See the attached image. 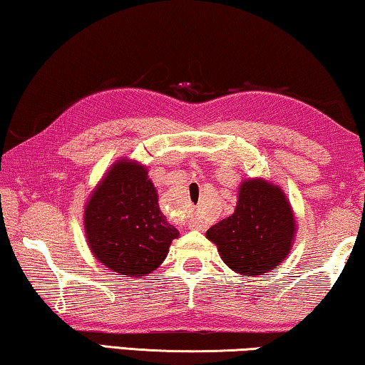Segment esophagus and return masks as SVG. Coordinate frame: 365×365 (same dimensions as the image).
I'll return each mask as SVG.
<instances>
[{"label":"esophagus","mask_w":365,"mask_h":365,"mask_svg":"<svg viewBox=\"0 0 365 365\" xmlns=\"http://www.w3.org/2000/svg\"><path fill=\"white\" fill-rule=\"evenodd\" d=\"M189 227H191V229H197V231H204V229H206L207 226H206V222L201 221V219L192 217L191 221H189Z\"/></svg>","instance_id":"1"}]
</instances>
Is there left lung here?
Listing matches in <instances>:
<instances>
[{"mask_svg":"<svg viewBox=\"0 0 365 365\" xmlns=\"http://www.w3.org/2000/svg\"><path fill=\"white\" fill-rule=\"evenodd\" d=\"M294 232L292 209L281 189L262 179H249L241 186L232 216L209 227L206 236L232 271L259 276L282 262Z\"/></svg>","mask_w":365,"mask_h":365,"instance_id":"obj_1","label":"left lung"}]
</instances>
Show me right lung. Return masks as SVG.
I'll use <instances>...</instances> for the list:
<instances>
[{"mask_svg":"<svg viewBox=\"0 0 365 365\" xmlns=\"http://www.w3.org/2000/svg\"><path fill=\"white\" fill-rule=\"evenodd\" d=\"M84 229L94 257L123 276L153 272L179 231L159 211L146 168L118 161L86 204Z\"/></svg>","mask_w":365,"mask_h":365,"instance_id":"add662e5","label":"right lung"}]
</instances>
